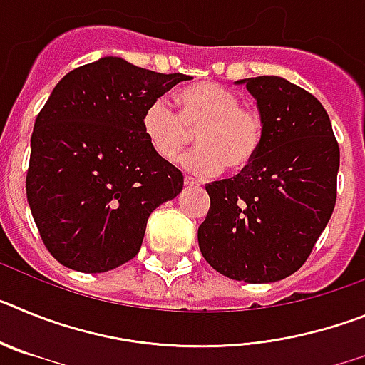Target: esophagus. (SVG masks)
<instances>
[{
    "instance_id": "esophagus-1",
    "label": "esophagus",
    "mask_w": 365,
    "mask_h": 365,
    "mask_svg": "<svg viewBox=\"0 0 365 365\" xmlns=\"http://www.w3.org/2000/svg\"><path fill=\"white\" fill-rule=\"evenodd\" d=\"M185 186H188V188H199V180L192 179V177H185Z\"/></svg>"
}]
</instances>
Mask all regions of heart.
<instances>
[{"label": "heart", "mask_w": 365, "mask_h": 365, "mask_svg": "<svg viewBox=\"0 0 365 365\" xmlns=\"http://www.w3.org/2000/svg\"><path fill=\"white\" fill-rule=\"evenodd\" d=\"M177 113L163 98L153 100L140 118L143 135L155 155L173 163L195 132L199 148L182 159L197 175H214L227 166L241 172L250 166L263 143L259 111L241 106L237 93L214 82H197L175 93Z\"/></svg>", "instance_id": "obj_1"}]
</instances>
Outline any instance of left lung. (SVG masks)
Returning <instances> with one entry per match:
<instances>
[{
    "label": "left lung",
    "mask_w": 365,
    "mask_h": 365,
    "mask_svg": "<svg viewBox=\"0 0 365 365\" xmlns=\"http://www.w3.org/2000/svg\"><path fill=\"white\" fill-rule=\"evenodd\" d=\"M235 83L256 98L263 143L241 173L206 185L199 248L227 278L279 282L307 261L333 215L340 148L320 100L299 86L282 76Z\"/></svg>",
    "instance_id": "8db88e82"
}]
</instances>
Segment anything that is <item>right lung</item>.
I'll list each match as a JSON object with an SVG mask.
<instances>
[{
  "label": "right lung",
  "mask_w": 365,
  "mask_h": 365,
  "mask_svg": "<svg viewBox=\"0 0 365 365\" xmlns=\"http://www.w3.org/2000/svg\"><path fill=\"white\" fill-rule=\"evenodd\" d=\"M185 80L106 56L56 83L34 122L27 201L63 267L96 274L133 259L151 212L180 193L182 173L155 155L140 118Z\"/></svg>",
  "instance_id": "1"
}]
</instances>
